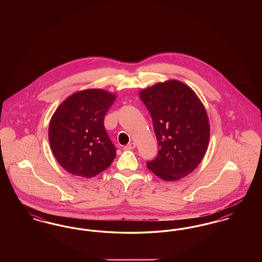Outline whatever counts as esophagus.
I'll return each instance as SVG.
<instances>
[{
  "label": "esophagus",
  "instance_id": "1",
  "mask_svg": "<svg viewBox=\"0 0 262 262\" xmlns=\"http://www.w3.org/2000/svg\"><path fill=\"white\" fill-rule=\"evenodd\" d=\"M126 150L135 149L136 148V143L135 142H130L128 143L125 147Z\"/></svg>",
  "mask_w": 262,
  "mask_h": 262
}]
</instances>
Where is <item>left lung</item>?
<instances>
[{
	"label": "left lung",
	"instance_id": "obj_1",
	"mask_svg": "<svg viewBox=\"0 0 262 262\" xmlns=\"http://www.w3.org/2000/svg\"><path fill=\"white\" fill-rule=\"evenodd\" d=\"M158 141V156L147 168L165 182L190 174L203 159L210 125L204 105L186 83L170 79L139 92Z\"/></svg>",
	"mask_w": 262,
	"mask_h": 262
}]
</instances>
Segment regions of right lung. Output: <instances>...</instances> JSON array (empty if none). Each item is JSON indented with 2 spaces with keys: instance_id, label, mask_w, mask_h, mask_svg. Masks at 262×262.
<instances>
[{
  "instance_id": "add662e5",
  "label": "right lung",
  "mask_w": 262,
  "mask_h": 262,
  "mask_svg": "<svg viewBox=\"0 0 262 262\" xmlns=\"http://www.w3.org/2000/svg\"><path fill=\"white\" fill-rule=\"evenodd\" d=\"M117 95L99 88L80 90L62 101L53 114L48 137L58 163L70 174L92 178L116 157L104 118Z\"/></svg>"
}]
</instances>
